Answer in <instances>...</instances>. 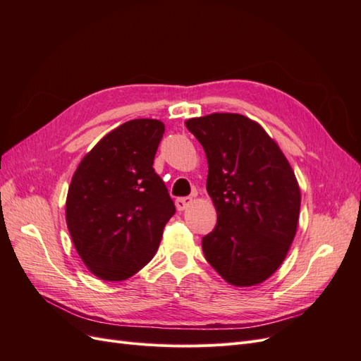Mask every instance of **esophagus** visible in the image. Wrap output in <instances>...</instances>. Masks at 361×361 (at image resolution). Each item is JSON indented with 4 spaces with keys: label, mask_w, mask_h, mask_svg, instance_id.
Here are the masks:
<instances>
[{
    "label": "esophagus",
    "mask_w": 361,
    "mask_h": 361,
    "mask_svg": "<svg viewBox=\"0 0 361 361\" xmlns=\"http://www.w3.org/2000/svg\"><path fill=\"white\" fill-rule=\"evenodd\" d=\"M191 203H192L191 197H180V199L176 200V209L178 211H185Z\"/></svg>",
    "instance_id": "esophagus-1"
}]
</instances>
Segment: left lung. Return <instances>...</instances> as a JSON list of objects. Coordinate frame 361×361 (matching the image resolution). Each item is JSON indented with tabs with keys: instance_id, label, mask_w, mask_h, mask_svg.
Segmentation results:
<instances>
[{
	"instance_id": "1",
	"label": "left lung",
	"mask_w": 361,
	"mask_h": 361,
	"mask_svg": "<svg viewBox=\"0 0 361 361\" xmlns=\"http://www.w3.org/2000/svg\"><path fill=\"white\" fill-rule=\"evenodd\" d=\"M185 126L206 154V191L216 211L215 228L202 239L204 257L232 286H256L280 268L297 235L298 180L255 120L212 113Z\"/></svg>"
}]
</instances>
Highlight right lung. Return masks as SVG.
Here are the masks:
<instances>
[{"mask_svg": "<svg viewBox=\"0 0 361 361\" xmlns=\"http://www.w3.org/2000/svg\"><path fill=\"white\" fill-rule=\"evenodd\" d=\"M164 130L157 118L129 120L97 141L73 173L66 223L76 253L97 279L137 274L176 212L152 167Z\"/></svg>", "mask_w": 361, "mask_h": 361, "instance_id": "right-lung-1", "label": "right lung"}]
</instances>
